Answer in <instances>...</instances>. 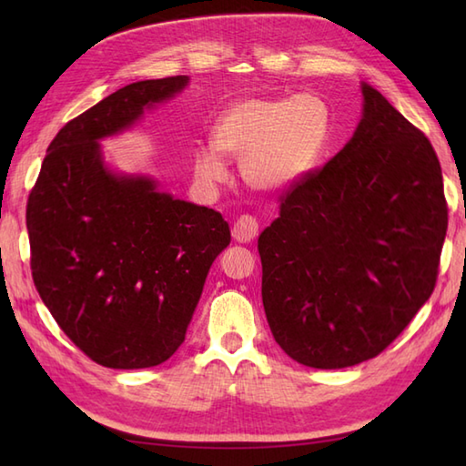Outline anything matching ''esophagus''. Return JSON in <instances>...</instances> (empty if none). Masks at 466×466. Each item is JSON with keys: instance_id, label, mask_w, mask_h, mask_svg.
I'll list each match as a JSON object with an SVG mask.
<instances>
[{"instance_id": "obj_1", "label": "esophagus", "mask_w": 466, "mask_h": 466, "mask_svg": "<svg viewBox=\"0 0 466 466\" xmlns=\"http://www.w3.org/2000/svg\"><path fill=\"white\" fill-rule=\"evenodd\" d=\"M232 236L236 242H244V244L254 240L256 236H258V222H256V218L242 214L232 226Z\"/></svg>"}]
</instances>
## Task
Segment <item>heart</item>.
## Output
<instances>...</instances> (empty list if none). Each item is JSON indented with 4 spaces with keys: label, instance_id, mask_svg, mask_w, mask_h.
<instances>
[{
    "label": "heart",
    "instance_id": "b5f03b06",
    "mask_svg": "<svg viewBox=\"0 0 466 466\" xmlns=\"http://www.w3.org/2000/svg\"><path fill=\"white\" fill-rule=\"evenodd\" d=\"M329 107L314 94L250 97L234 104L214 127V146L196 152L200 180L226 177L220 154L242 157V176L256 190H282L310 170L329 137Z\"/></svg>",
    "mask_w": 466,
    "mask_h": 466
}]
</instances>
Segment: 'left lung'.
<instances>
[{
	"instance_id": "8db88e82",
	"label": "left lung",
	"mask_w": 466,
	"mask_h": 466,
	"mask_svg": "<svg viewBox=\"0 0 466 466\" xmlns=\"http://www.w3.org/2000/svg\"><path fill=\"white\" fill-rule=\"evenodd\" d=\"M350 142L279 196L258 238L274 340L312 369L379 356L429 300L449 208L437 152L369 84Z\"/></svg>"
}]
</instances>
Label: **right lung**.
Instances as JSON below:
<instances>
[{
    "label": "right lung",
    "instance_id": "1",
    "mask_svg": "<svg viewBox=\"0 0 466 466\" xmlns=\"http://www.w3.org/2000/svg\"><path fill=\"white\" fill-rule=\"evenodd\" d=\"M186 84L187 76L136 82L69 120L27 198L35 289L67 339L107 369L170 359L230 244L220 212L174 200L146 177L110 174L96 142Z\"/></svg>",
    "mask_w": 466,
    "mask_h": 466
}]
</instances>
